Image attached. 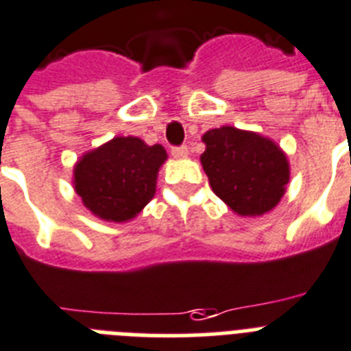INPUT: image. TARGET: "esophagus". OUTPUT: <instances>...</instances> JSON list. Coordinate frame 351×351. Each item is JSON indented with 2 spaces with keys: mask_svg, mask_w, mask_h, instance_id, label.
Segmentation results:
<instances>
[{
  "mask_svg": "<svg viewBox=\"0 0 351 351\" xmlns=\"http://www.w3.org/2000/svg\"><path fill=\"white\" fill-rule=\"evenodd\" d=\"M187 153H189L187 146H173V148H171V155H173L175 158L187 157Z\"/></svg>",
  "mask_w": 351,
  "mask_h": 351,
  "instance_id": "esophagus-1",
  "label": "esophagus"
}]
</instances>
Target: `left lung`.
I'll list each match as a JSON object with an SVG mask.
<instances>
[{
    "instance_id": "obj_1",
    "label": "left lung",
    "mask_w": 351,
    "mask_h": 351,
    "mask_svg": "<svg viewBox=\"0 0 351 351\" xmlns=\"http://www.w3.org/2000/svg\"><path fill=\"white\" fill-rule=\"evenodd\" d=\"M202 166L212 191L239 216L269 212L285 193L289 164L273 141L221 126L203 135Z\"/></svg>"
}]
</instances>
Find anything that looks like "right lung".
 Returning <instances> with one entry per match:
<instances>
[{
  "instance_id": "1",
  "label": "right lung",
  "mask_w": 351,
  "mask_h": 351,
  "mask_svg": "<svg viewBox=\"0 0 351 351\" xmlns=\"http://www.w3.org/2000/svg\"><path fill=\"white\" fill-rule=\"evenodd\" d=\"M166 158L160 144L116 137L76 164L75 189L85 207L101 219L128 221L153 198L158 167Z\"/></svg>"
}]
</instances>
